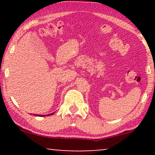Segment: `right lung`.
I'll return each mask as SVG.
<instances>
[{"label": "right lung", "instance_id": "obj_1", "mask_svg": "<svg viewBox=\"0 0 155 155\" xmlns=\"http://www.w3.org/2000/svg\"><path fill=\"white\" fill-rule=\"evenodd\" d=\"M55 113V112H54V113L52 114H47V115H39V114H35V116H51V115H53Z\"/></svg>", "mask_w": 155, "mask_h": 155}]
</instances>
